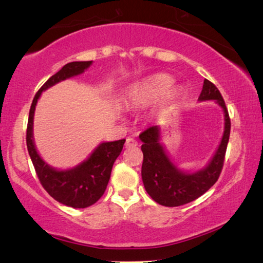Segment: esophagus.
<instances>
[{
  "label": "esophagus",
  "instance_id": "34e87169",
  "mask_svg": "<svg viewBox=\"0 0 263 263\" xmlns=\"http://www.w3.org/2000/svg\"><path fill=\"white\" fill-rule=\"evenodd\" d=\"M136 146H138V142L133 139V138H127L125 142V147L130 148V147H136Z\"/></svg>",
  "mask_w": 263,
  "mask_h": 263
}]
</instances>
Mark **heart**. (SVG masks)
I'll return each mask as SVG.
<instances>
[{"label": "heart", "instance_id": "obj_1", "mask_svg": "<svg viewBox=\"0 0 263 263\" xmlns=\"http://www.w3.org/2000/svg\"><path fill=\"white\" fill-rule=\"evenodd\" d=\"M174 79L166 73H158L142 80L128 89L126 104L128 106L146 105L161 99L169 91ZM181 95V88H174L168 94L169 100H175Z\"/></svg>", "mask_w": 263, "mask_h": 263}]
</instances>
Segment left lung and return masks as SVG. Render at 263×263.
<instances>
[{
    "instance_id": "1",
    "label": "left lung",
    "mask_w": 263,
    "mask_h": 263,
    "mask_svg": "<svg viewBox=\"0 0 263 263\" xmlns=\"http://www.w3.org/2000/svg\"><path fill=\"white\" fill-rule=\"evenodd\" d=\"M199 102L215 101L224 112V133L215 154L205 167L196 172L182 171L169 157L161 140V128L151 126L139 136L144 161L141 177L147 194L163 206H180L202 196L216 183L224 163L230 138L231 122L225 102L218 88L209 80H204Z\"/></svg>"
}]
</instances>
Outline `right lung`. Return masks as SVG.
Masks as SVG:
<instances>
[{
	"instance_id": "add662e5",
	"label": "right lung",
	"mask_w": 263,
	"mask_h": 263,
	"mask_svg": "<svg viewBox=\"0 0 263 263\" xmlns=\"http://www.w3.org/2000/svg\"><path fill=\"white\" fill-rule=\"evenodd\" d=\"M92 61L69 62L44 83L31 104L26 130V146L29 155L44 189L55 201L74 209L90 206L103 196L109 183L114 162L121 154L125 139L101 142L91 154L78 166L68 169H57L44 161L35 147L33 117L35 105L43 91L61 81L82 74L90 67Z\"/></svg>"
}]
</instances>
